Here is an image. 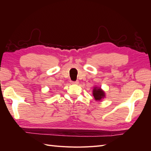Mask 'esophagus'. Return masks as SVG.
Masks as SVG:
<instances>
[{"label": "esophagus", "mask_w": 151, "mask_h": 151, "mask_svg": "<svg viewBox=\"0 0 151 151\" xmlns=\"http://www.w3.org/2000/svg\"><path fill=\"white\" fill-rule=\"evenodd\" d=\"M70 83H71V84H79V81H71Z\"/></svg>", "instance_id": "obj_1"}]
</instances>
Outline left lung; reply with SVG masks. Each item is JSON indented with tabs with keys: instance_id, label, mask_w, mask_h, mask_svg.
I'll return each instance as SVG.
<instances>
[{
	"instance_id": "1",
	"label": "left lung",
	"mask_w": 151,
	"mask_h": 151,
	"mask_svg": "<svg viewBox=\"0 0 151 151\" xmlns=\"http://www.w3.org/2000/svg\"><path fill=\"white\" fill-rule=\"evenodd\" d=\"M93 96L96 101H100L105 96L104 93L101 89V88H98L97 87H96L93 89Z\"/></svg>"
}]
</instances>
